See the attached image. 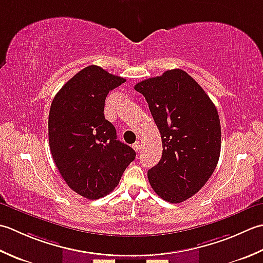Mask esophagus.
Here are the masks:
<instances>
[{"instance_id":"esophagus-1","label":"esophagus","mask_w":263,"mask_h":263,"mask_svg":"<svg viewBox=\"0 0 263 263\" xmlns=\"http://www.w3.org/2000/svg\"><path fill=\"white\" fill-rule=\"evenodd\" d=\"M139 147H141V142H139V141H138V142H136V143H134V144H133V148H134V149H135V151H136V152L138 151V149H139Z\"/></svg>"}]
</instances>
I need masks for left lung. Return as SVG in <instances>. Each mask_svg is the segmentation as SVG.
<instances>
[{
	"label": "left lung",
	"instance_id": "left-lung-1",
	"mask_svg": "<svg viewBox=\"0 0 263 263\" xmlns=\"http://www.w3.org/2000/svg\"><path fill=\"white\" fill-rule=\"evenodd\" d=\"M162 139V157L147 171L153 191L162 200L180 203L195 195L217 167L221 128L216 105L181 69L139 82Z\"/></svg>",
	"mask_w": 263,
	"mask_h": 263
}]
</instances>
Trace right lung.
<instances>
[{
    "mask_svg": "<svg viewBox=\"0 0 263 263\" xmlns=\"http://www.w3.org/2000/svg\"><path fill=\"white\" fill-rule=\"evenodd\" d=\"M126 79L98 66L77 72L59 90L49 115L52 158L67 185L88 200L108 195L136 153L117 139L104 117L110 90Z\"/></svg>",
    "mask_w": 263,
    "mask_h": 263,
    "instance_id": "add662e5",
    "label": "right lung"
}]
</instances>
